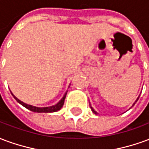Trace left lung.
<instances>
[{
	"label": "left lung",
	"mask_w": 149,
	"mask_h": 149,
	"mask_svg": "<svg viewBox=\"0 0 149 149\" xmlns=\"http://www.w3.org/2000/svg\"><path fill=\"white\" fill-rule=\"evenodd\" d=\"M138 99H139V97H138V98H137V100H136V101H137V100H138ZM90 108H91V109H92V111H93V112L94 113H95V114H97V112H96V111H94L92 107H90Z\"/></svg>",
	"instance_id": "left-lung-1"
}]
</instances>
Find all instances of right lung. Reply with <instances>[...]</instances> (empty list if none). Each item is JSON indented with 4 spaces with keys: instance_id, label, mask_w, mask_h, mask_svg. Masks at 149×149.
Returning <instances> with one entry per match:
<instances>
[{
    "instance_id": "1",
    "label": "right lung",
    "mask_w": 149,
    "mask_h": 149,
    "mask_svg": "<svg viewBox=\"0 0 149 149\" xmlns=\"http://www.w3.org/2000/svg\"><path fill=\"white\" fill-rule=\"evenodd\" d=\"M66 94L67 93L65 94V96L63 97L61 100L59 101L58 103L55 104V105H53V106L51 107H45V108H37V107L35 106H32V105H29V104H27L24 103V102H22L21 100H20L19 99H17V97H15L13 94L12 93L13 95V97H14V99L17 101L18 103H20L21 105H23L24 108H26L27 109L30 110L32 112H56V111H58L61 109L63 105H64V103H65V97H66Z\"/></svg>"
}]
</instances>
